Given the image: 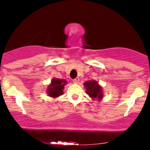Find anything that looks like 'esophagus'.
Masks as SVG:
<instances>
[{"label":"esophagus","mask_w":150,"mask_h":150,"mask_svg":"<svg viewBox=\"0 0 150 150\" xmlns=\"http://www.w3.org/2000/svg\"><path fill=\"white\" fill-rule=\"evenodd\" d=\"M79 81H80V78H79V77H76L75 79H74V80H73V82H74V83L77 84L79 82Z\"/></svg>","instance_id":"esophagus-1"}]
</instances>
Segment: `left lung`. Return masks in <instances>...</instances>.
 I'll list each match as a JSON object with an SVG mask.
<instances>
[{"label": "left lung", "instance_id": "1", "mask_svg": "<svg viewBox=\"0 0 150 150\" xmlns=\"http://www.w3.org/2000/svg\"><path fill=\"white\" fill-rule=\"evenodd\" d=\"M84 86L86 88V93L93 100L98 99L100 101L103 98L102 88L98 82L95 80H89L84 83Z\"/></svg>", "mask_w": 150, "mask_h": 150}]
</instances>
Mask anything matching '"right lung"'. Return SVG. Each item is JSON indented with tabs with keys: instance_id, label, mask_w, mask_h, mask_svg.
Here are the masks:
<instances>
[{
	"instance_id": "1",
	"label": "right lung",
	"mask_w": 150,
	"mask_h": 150,
	"mask_svg": "<svg viewBox=\"0 0 150 150\" xmlns=\"http://www.w3.org/2000/svg\"><path fill=\"white\" fill-rule=\"evenodd\" d=\"M67 84L66 80L58 78H53L51 84L47 89V93L49 97L56 98L63 94V89Z\"/></svg>"
}]
</instances>
